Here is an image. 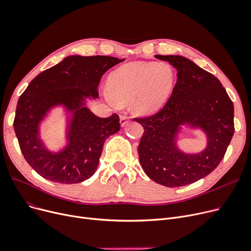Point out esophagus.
I'll list each match as a JSON object with an SVG mask.
<instances>
[{
    "label": "esophagus",
    "instance_id": "1",
    "mask_svg": "<svg viewBox=\"0 0 251 251\" xmlns=\"http://www.w3.org/2000/svg\"><path fill=\"white\" fill-rule=\"evenodd\" d=\"M120 123H121V127H125L129 123V120L126 116H121L120 117Z\"/></svg>",
    "mask_w": 251,
    "mask_h": 251
}]
</instances>
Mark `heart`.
Wrapping results in <instances>:
<instances>
[{"mask_svg": "<svg viewBox=\"0 0 251 251\" xmlns=\"http://www.w3.org/2000/svg\"><path fill=\"white\" fill-rule=\"evenodd\" d=\"M174 82L176 73L167 62L126 63L108 75L107 100L113 105L132 101L137 115H154L168 100Z\"/></svg>", "mask_w": 251, "mask_h": 251, "instance_id": "heart-1", "label": "heart"}]
</instances>
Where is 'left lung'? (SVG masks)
Here are the masks:
<instances>
[{"instance_id": "8db88e82", "label": "left lung", "mask_w": 251, "mask_h": 251, "mask_svg": "<svg viewBox=\"0 0 251 251\" xmlns=\"http://www.w3.org/2000/svg\"><path fill=\"white\" fill-rule=\"evenodd\" d=\"M177 71L172 95L156 115L136 119L145 132L138 146L140 165L147 176L168 188L183 187L211 173L231 143L234 105L216 77L180 55H156ZM184 129L200 131L205 147L186 152L180 147Z\"/></svg>"}]
</instances>
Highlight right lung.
Instances as JSON below:
<instances>
[{
  "mask_svg": "<svg viewBox=\"0 0 251 251\" xmlns=\"http://www.w3.org/2000/svg\"><path fill=\"white\" fill-rule=\"evenodd\" d=\"M125 58L71 55L42 72L19 97L14 131L21 152L37 173L59 183L90 178L100 164L105 139L120 130L118 115L95 116L87 106L99 97L102 75ZM65 116V144L49 148L41 125L53 110Z\"/></svg>",
  "mask_w": 251,
  "mask_h": 251,
  "instance_id": "obj_1",
  "label": "right lung"
}]
</instances>
